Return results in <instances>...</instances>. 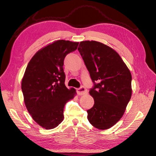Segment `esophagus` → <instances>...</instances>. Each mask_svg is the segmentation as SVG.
<instances>
[{"label": "esophagus", "instance_id": "obj_1", "mask_svg": "<svg viewBox=\"0 0 156 156\" xmlns=\"http://www.w3.org/2000/svg\"><path fill=\"white\" fill-rule=\"evenodd\" d=\"M77 93L79 95H84L87 93V89L84 87H81L77 89Z\"/></svg>", "mask_w": 156, "mask_h": 156}]
</instances>
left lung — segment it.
I'll return each instance as SVG.
<instances>
[{"label": "left lung", "instance_id": "8db88e82", "mask_svg": "<svg viewBox=\"0 0 156 156\" xmlns=\"http://www.w3.org/2000/svg\"><path fill=\"white\" fill-rule=\"evenodd\" d=\"M78 51L94 83L89 94L94 105L87 111V119L98 129L110 128L123 116L131 99V73L120 55L100 42L81 41Z\"/></svg>", "mask_w": 156, "mask_h": 156}]
</instances>
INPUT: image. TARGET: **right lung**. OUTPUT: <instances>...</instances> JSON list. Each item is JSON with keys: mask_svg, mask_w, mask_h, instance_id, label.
<instances>
[{"mask_svg": "<svg viewBox=\"0 0 156 156\" xmlns=\"http://www.w3.org/2000/svg\"><path fill=\"white\" fill-rule=\"evenodd\" d=\"M78 42L58 40L41 49L27 65L21 89L28 111L46 129L58 126L64 119V107L76 91L65 85L64 60L75 51Z\"/></svg>", "mask_w": 156, "mask_h": 156, "instance_id": "1", "label": "right lung"}]
</instances>
